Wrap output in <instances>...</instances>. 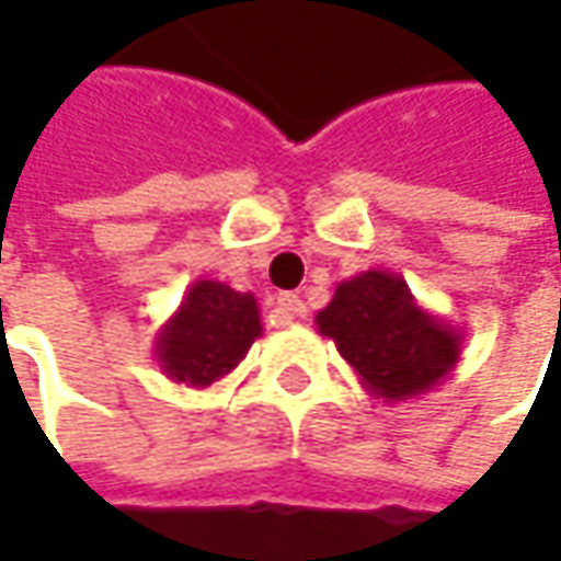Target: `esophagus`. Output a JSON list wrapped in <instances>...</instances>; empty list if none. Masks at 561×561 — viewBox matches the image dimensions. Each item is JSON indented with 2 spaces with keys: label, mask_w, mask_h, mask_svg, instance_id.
<instances>
[{
  "label": "esophagus",
  "mask_w": 561,
  "mask_h": 561,
  "mask_svg": "<svg viewBox=\"0 0 561 561\" xmlns=\"http://www.w3.org/2000/svg\"><path fill=\"white\" fill-rule=\"evenodd\" d=\"M277 312L284 314L287 321H293V318H306V302H302V296H296V293H280V296H277Z\"/></svg>",
  "instance_id": "esophagus-1"
}]
</instances>
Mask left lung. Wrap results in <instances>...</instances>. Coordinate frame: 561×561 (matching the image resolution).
<instances>
[{
  "mask_svg": "<svg viewBox=\"0 0 561 561\" xmlns=\"http://www.w3.org/2000/svg\"><path fill=\"white\" fill-rule=\"evenodd\" d=\"M314 324L334 340L362 387L383 402L431 393L462 358V331L427 312L393 271L371 268L340 280Z\"/></svg>",
  "mask_w": 561,
  "mask_h": 561,
  "instance_id": "8db88e82",
  "label": "left lung"
}]
</instances>
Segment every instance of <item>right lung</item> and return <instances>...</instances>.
Listing matches in <instances>:
<instances>
[{
    "mask_svg": "<svg viewBox=\"0 0 561 561\" xmlns=\"http://www.w3.org/2000/svg\"><path fill=\"white\" fill-rule=\"evenodd\" d=\"M259 336L262 314L255 296L199 277L159 328L156 362L168 380L203 390L230 375Z\"/></svg>",
    "mask_w": 561,
    "mask_h": 561,
    "instance_id": "add662e5",
    "label": "right lung"
}]
</instances>
